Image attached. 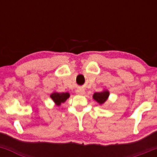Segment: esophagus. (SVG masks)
I'll return each instance as SVG.
<instances>
[{"instance_id": "1", "label": "esophagus", "mask_w": 157, "mask_h": 157, "mask_svg": "<svg viewBox=\"0 0 157 157\" xmlns=\"http://www.w3.org/2000/svg\"><path fill=\"white\" fill-rule=\"evenodd\" d=\"M85 93V91L84 90H82V89H78L77 91V94H83Z\"/></svg>"}]
</instances>
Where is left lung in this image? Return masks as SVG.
<instances>
[{
    "label": "left lung",
    "instance_id": "left-lung-1",
    "mask_svg": "<svg viewBox=\"0 0 157 157\" xmlns=\"http://www.w3.org/2000/svg\"><path fill=\"white\" fill-rule=\"evenodd\" d=\"M109 96V92L108 91H103L102 92H96L94 94L93 98L98 102L100 104L104 103L107 100Z\"/></svg>",
    "mask_w": 157,
    "mask_h": 157
}]
</instances>
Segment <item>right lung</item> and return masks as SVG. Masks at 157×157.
<instances>
[{"instance_id":"obj_1","label":"right lung","mask_w":157,"mask_h":157,"mask_svg":"<svg viewBox=\"0 0 157 157\" xmlns=\"http://www.w3.org/2000/svg\"><path fill=\"white\" fill-rule=\"evenodd\" d=\"M69 97L68 93H57L55 92L51 94V98L55 102L57 105H60L62 102H64Z\"/></svg>"}]
</instances>
